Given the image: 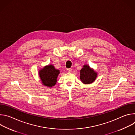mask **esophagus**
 Wrapping results in <instances>:
<instances>
[{"label": "esophagus", "mask_w": 135, "mask_h": 135, "mask_svg": "<svg viewBox=\"0 0 135 135\" xmlns=\"http://www.w3.org/2000/svg\"><path fill=\"white\" fill-rule=\"evenodd\" d=\"M67 71L68 73H71L72 72V69L71 68H69L67 69Z\"/></svg>", "instance_id": "esophagus-1"}]
</instances>
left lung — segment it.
Segmentation results:
<instances>
[{"label":"left lung","mask_w":135,"mask_h":135,"mask_svg":"<svg viewBox=\"0 0 135 135\" xmlns=\"http://www.w3.org/2000/svg\"><path fill=\"white\" fill-rule=\"evenodd\" d=\"M98 73L88 65L83 66L80 70V78L81 82L85 84L93 83L97 78Z\"/></svg>","instance_id":"1"}]
</instances>
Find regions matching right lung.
Returning a JSON list of instances; mask_svg holds the SVG:
<instances>
[{
    "mask_svg": "<svg viewBox=\"0 0 135 135\" xmlns=\"http://www.w3.org/2000/svg\"><path fill=\"white\" fill-rule=\"evenodd\" d=\"M60 73V70L55 69L53 65L49 64L41 69L38 75L43 85L52 88L56 84Z\"/></svg>",
    "mask_w": 135,
    "mask_h": 135,
    "instance_id": "obj_1",
    "label": "right lung"
}]
</instances>
